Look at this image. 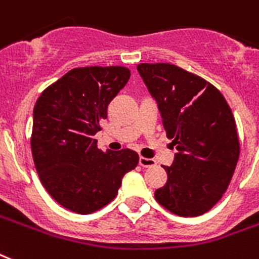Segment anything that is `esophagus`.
<instances>
[{
    "label": "esophagus",
    "instance_id": "1",
    "mask_svg": "<svg viewBox=\"0 0 259 259\" xmlns=\"http://www.w3.org/2000/svg\"><path fill=\"white\" fill-rule=\"evenodd\" d=\"M139 164L142 165L143 168H148V167H154V165L156 164V162H155L154 159L143 158V156H140V158H139Z\"/></svg>",
    "mask_w": 259,
    "mask_h": 259
}]
</instances>
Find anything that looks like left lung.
Returning a JSON list of instances; mask_svg holds the SVG:
<instances>
[{
	"instance_id": "1",
	"label": "left lung",
	"mask_w": 259,
	"mask_h": 259,
	"mask_svg": "<svg viewBox=\"0 0 259 259\" xmlns=\"http://www.w3.org/2000/svg\"><path fill=\"white\" fill-rule=\"evenodd\" d=\"M138 72L158 103L177 154L155 199L179 217H198L217 204L239 158L235 120L212 84L172 64H139Z\"/></svg>"
}]
</instances>
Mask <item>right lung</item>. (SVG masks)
<instances>
[{
  "instance_id": "1",
  "label": "right lung",
  "mask_w": 259,
  "mask_h": 259,
  "mask_svg": "<svg viewBox=\"0 0 259 259\" xmlns=\"http://www.w3.org/2000/svg\"><path fill=\"white\" fill-rule=\"evenodd\" d=\"M130 76L125 67L74 68L37 99L30 138L34 165L49 195L71 211L91 214L107 206L139 163L135 151L103 152L95 139Z\"/></svg>"
}]
</instances>
